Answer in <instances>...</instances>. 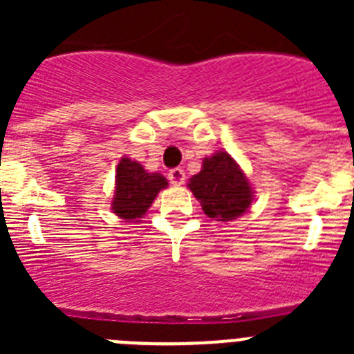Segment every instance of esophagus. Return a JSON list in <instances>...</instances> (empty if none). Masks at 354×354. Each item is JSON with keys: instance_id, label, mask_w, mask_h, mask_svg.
<instances>
[{"instance_id": "obj_1", "label": "esophagus", "mask_w": 354, "mask_h": 354, "mask_svg": "<svg viewBox=\"0 0 354 354\" xmlns=\"http://www.w3.org/2000/svg\"><path fill=\"white\" fill-rule=\"evenodd\" d=\"M168 179H170V183L174 184V186H180V184H184V180H186V171H184L183 168H171V170L168 171Z\"/></svg>"}]
</instances>
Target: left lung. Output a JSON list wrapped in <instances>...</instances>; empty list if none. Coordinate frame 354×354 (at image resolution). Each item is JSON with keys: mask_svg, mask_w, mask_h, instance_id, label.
<instances>
[{"mask_svg": "<svg viewBox=\"0 0 354 354\" xmlns=\"http://www.w3.org/2000/svg\"><path fill=\"white\" fill-rule=\"evenodd\" d=\"M187 187L200 202L202 211L216 221L236 220L248 211L253 200L250 180L223 150L204 159L202 170L193 175Z\"/></svg>", "mask_w": 354, "mask_h": 354, "instance_id": "obj_1", "label": "left lung"}]
</instances>
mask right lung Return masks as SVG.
<instances>
[{
    "mask_svg": "<svg viewBox=\"0 0 354 354\" xmlns=\"http://www.w3.org/2000/svg\"><path fill=\"white\" fill-rule=\"evenodd\" d=\"M168 180L161 174H149L138 161L122 158L115 175L111 211L126 221H140Z\"/></svg>",
    "mask_w": 354,
    "mask_h": 354,
    "instance_id": "1",
    "label": "right lung"
}]
</instances>
